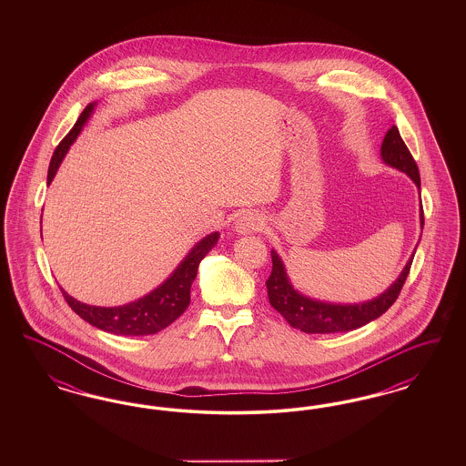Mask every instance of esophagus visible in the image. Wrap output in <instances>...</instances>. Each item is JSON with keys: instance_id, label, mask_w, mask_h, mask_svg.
<instances>
[{"instance_id": "34e87169", "label": "esophagus", "mask_w": 466, "mask_h": 466, "mask_svg": "<svg viewBox=\"0 0 466 466\" xmlns=\"http://www.w3.org/2000/svg\"><path fill=\"white\" fill-rule=\"evenodd\" d=\"M262 227H264V218L257 211H248L236 222V232L246 236V234L262 230Z\"/></svg>"}]
</instances>
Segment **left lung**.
Wrapping results in <instances>:
<instances>
[{
    "instance_id": "8db88e82",
    "label": "left lung",
    "mask_w": 466,
    "mask_h": 466,
    "mask_svg": "<svg viewBox=\"0 0 466 466\" xmlns=\"http://www.w3.org/2000/svg\"><path fill=\"white\" fill-rule=\"evenodd\" d=\"M380 157L388 166L405 173L421 190V177H420L418 164L410 156L407 145L403 143L397 126H393L384 136L380 145ZM420 220H421L422 228L424 225L422 206ZM414 253L403 267L397 281L376 299L367 302H358V304H332V302H321V300L310 299L293 289L287 276L285 264L281 262L279 255L272 249L270 251L272 272L266 281L268 302L293 329H299L302 332L337 333L356 330L377 319L380 314H384L395 304V300L399 299L400 289L409 276Z\"/></svg>"
}]
</instances>
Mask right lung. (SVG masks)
I'll return each mask as SVG.
<instances>
[{"label": "right lung", "mask_w": 466, "mask_h": 466, "mask_svg": "<svg viewBox=\"0 0 466 466\" xmlns=\"http://www.w3.org/2000/svg\"><path fill=\"white\" fill-rule=\"evenodd\" d=\"M94 106L96 103H90L86 106V110L80 113L73 129L56 148L48 166V177H46L48 185L56 177L69 147L73 145V141L76 139V136L89 120ZM218 238H220L218 232H213L202 238L160 287H157L148 295L129 304L116 306V308H99V306H89L73 299L65 289H63V295L71 309L99 330H105L113 335H131V337L160 332L166 327H169L188 308L190 287L198 276L200 260L211 251V248H215V244L218 243Z\"/></svg>", "instance_id": "obj_1"}]
</instances>
